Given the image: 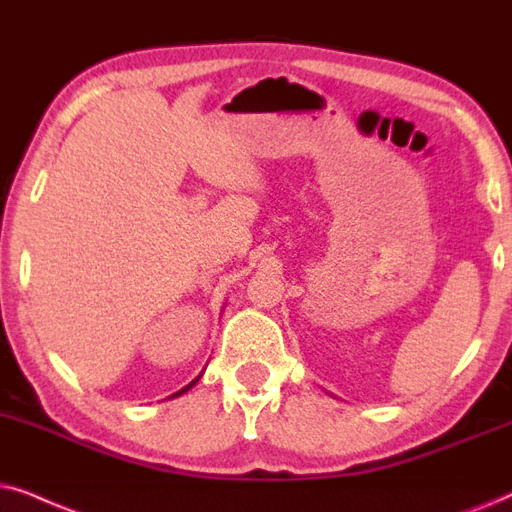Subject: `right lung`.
Instances as JSON below:
<instances>
[{"label":"right lung","instance_id":"right-lung-1","mask_svg":"<svg viewBox=\"0 0 512 512\" xmlns=\"http://www.w3.org/2000/svg\"><path fill=\"white\" fill-rule=\"evenodd\" d=\"M196 381H199V379H194V381H192V384H189V386H185V388H182V391H177L175 395H180V393H185V391H189V388H192V386L196 384Z\"/></svg>","mask_w":512,"mask_h":512}]
</instances>
